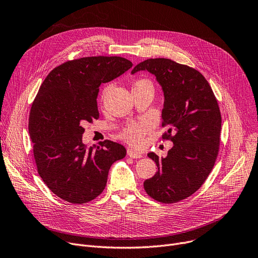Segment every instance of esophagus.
I'll use <instances>...</instances> for the list:
<instances>
[{
    "label": "esophagus",
    "instance_id": "obj_1",
    "mask_svg": "<svg viewBox=\"0 0 258 258\" xmlns=\"http://www.w3.org/2000/svg\"><path fill=\"white\" fill-rule=\"evenodd\" d=\"M127 155L131 157V158H134V159H137V158H141L142 155L136 151L132 150V148H128L127 150Z\"/></svg>",
    "mask_w": 258,
    "mask_h": 258
}]
</instances>
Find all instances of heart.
<instances>
[{
    "mask_svg": "<svg viewBox=\"0 0 258 258\" xmlns=\"http://www.w3.org/2000/svg\"><path fill=\"white\" fill-rule=\"evenodd\" d=\"M145 84L151 85L150 81L147 80H139L135 86H140ZM151 130H152V122L147 120L141 121V122H138V123H133L126 126L123 130V132L121 133V138L133 145H140L142 143L144 135L147 134Z\"/></svg>",
    "mask_w": 258,
    "mask_h": 258,
    "instance_id": "heart-1",
    "label": "heart"
}]
</instances>
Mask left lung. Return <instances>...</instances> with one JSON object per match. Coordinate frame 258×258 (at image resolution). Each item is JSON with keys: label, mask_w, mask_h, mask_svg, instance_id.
I'll return each mask as SVG.
<instances>
[{"label": "left lung", "mask_w": 258, "mask_h": 258, "mask_svg": "<svg viewBox=\"0 0 258 258\" xmlns=\"http://www.w3.org/2000/svg\"><path fill=\"white\" fill-rule=\"evenodd\" d=\"M148 71L164 95L162 136L173 146L165 158L147 156L158 171L144 181L146 194L170 204L195 194L209 175L219 153L222 117L208 81L199 71L167 58H151L138 63L132 74Z\"/></svg>", "instance_id": "obj_1"}]
</instances>
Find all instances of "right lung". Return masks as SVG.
I'll return each instance as SVG.
<instances>
[{
  "instance_id": "right-lung-1",
  "label": "right lung",
  "mask_w": 258,
  "mask_h": 258,
  "mask_svg": "<svg viewBox=\"0 0 258 258\" xmlns=\"http://www.w3.org/2000/svg\"><path fill=\"white\" fill-rule=\"evenodd\" d=\"M132 67L119 56L84 57L56 67L40 86L29 134L37 171L58 198L72 204L94 200L103 191L112 164L125 157V147L111 140L87 147L83 125L99 117V86Z\"/></svg>"
}]
</instances>
